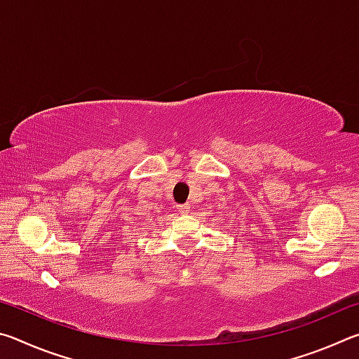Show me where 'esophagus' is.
<instances>
[{"instance_id": "34e87169", "label": "esophagus", "mask_w": 359, "mask_h": 359, "mask_svg": "<svg viewBox=\"0 0 359 359\" xmlns=\"http://www.w3.org/2000/svg\"><path fill=\"white\" fill-rule=\"evenodd\" d=\"M177 209H179V212H182V214H187V212L190 210V205H188V204H179Z\"/></svg>"}]
</instances>
